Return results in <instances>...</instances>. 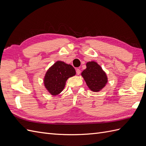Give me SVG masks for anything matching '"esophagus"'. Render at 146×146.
Instances as JSON below:
<instances>
[{"label":"esophagus","instance_id":"obj_1","mask_svg":"<svg viewBox=\"0 0 146 146\" xmlns=\"http://www.w3.org/2000/svg\"><path fill=\"white\" fill-rule=\"evenodd\" d=\"M80 72H81V70H80V69H76V73H77V75L80 74Z\"/></svg>","mask_w":146,"mask_h":146}]
</instances>
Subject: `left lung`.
I'll return each mask as SVG.
<instances>
[{
  "label": "left lung",
  "mask_w": 146,
  "mask_h": 146,
  "mask_svg": "<svg viewBox=\"0 0 146 146\" xmlns=\"http://www.w3.org/2000/svg\"><path fill=\"white\" fill-rule=\"evenodd\" d=\"M86 68L81 75L87 86L93 92L102 90L108 82V77L101 66L96 61H89L86 64Z\"/></svg>",
  "instance_id": "8db88e82"
}]
</instances>
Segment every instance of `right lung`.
Segmentation results:
<instances>
[{"label":"right lung","mask_w":146,"mask_h":146,"mask_svg":"<svg viewBox=\"0 0 146 146\" xmlns=\"http://www.w3.org/2000/svg\"><path fill=\"white\" fill-rule=\"evenodd\" d=\"M76 74L72 66L57 61L47 70L43 80L44 86L51 95H58L63 90L68 79Z\"/></svg>","instance_id":"1"}]
</instances>
